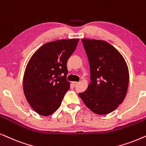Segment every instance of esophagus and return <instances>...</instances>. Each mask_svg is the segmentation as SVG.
<instances>
[{
    "label": "esophagus",
    "instance_id": "obj_1",
    "mask_svg": "<svg viewBox=\"0 0 146 146\" xmlns=\"http://www.w3.org/2000/svg\"><path fill=\"white\" fill-rule=\"evenodd\" d=\"M78 83H79V82H77V81H73V84L74 86H77V85L78 84Z\"/></svg>",
    "mask_w": 146,
    "mask_h": 146
}]
</instances>
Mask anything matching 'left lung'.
I'll list each match as a JSON object with an SVG mask.
<instances>
[{
	"label": "left lung",
	"mask_w": 146,
	"mask_h": 146,
	"mask_svg": "<svg viewBox=\"0 0 146 146\" xmlns=\"http://www.w3.org/2000/svg\"><path fill=\"white\" fill-rule=\"evenodd\" d=\"M89 60L91 83L79 96L95 113L106 115L114 111L125 98L129 71L119 52L105 40L83 38Z\"/></svg>",
	"instance_id": "obj_1"
}]
</instances>
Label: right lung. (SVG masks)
I'll list each match as a JSON object with an SVG mask.
<instances>
[{
	"label": "right lung",
	"mask_w": 146,
	"mask_h": 146,
	"mask_svg": "<svg viewBox=\"0 0 146 146\" xmlns=\"http://www.w3.org/2000/svg\"><path fill=\"white\" fill-rule=\"evenodd\" d=\"M79 40L47 42L29 60L23 77V90L29 105L39 115L48 116L53 113L69 89L67 62Z\"/></svg>",
	"instance_id": "1"
}]
</instances>
